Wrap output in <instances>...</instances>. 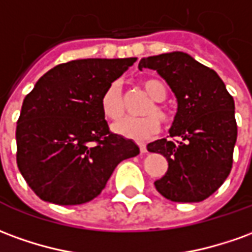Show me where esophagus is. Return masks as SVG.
Segmentation results:
<instances>
[{"instance_id":"esophagus-1","label":"esophagus","mask_w":252,"mask_h":252,"mask_svg":"<svg viewBox=\"0 0 252 252\" xmlns=\"http://www.w3.org/2000/svg\"><path fill=\"white\" fill-rule=\"evenodd\" d=\"M139 150H140V153H147V147H146V144L144 143H139Z\"/></svg>"}]
</instances>
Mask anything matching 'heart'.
Returning <instances> with one entry per match:
<instances>
[{
	"mask_svg": "<svg viewBox=\"0 0 252 252\" xmlns=\"http://www.w3.org/2000/svg\"><path fill=\"white\" fill-rule=\"evenodd\" d=\"M143 87L146 93L156 102H163L168 96L165 84L157 79L144 80ZM101 109L102 113L110 120H119L124 114V109H126L124 95H123V90H121L119 82H113L112 84H109L108 89L102 94ZM146 116L147 117H143V119L126 117L124 120L119 121L117 124H114V132L123 138L129 139V140L144 142V140L153 138L157 132L159 131V128H161L159 120L163 123L169 120L168 112L159 103L151 105L150 108L146 110Z\"/></svg>",
	"mask_w": 252,
	"mask_h": 252,
	"instance_id": "obj_1",
	"label": "heart"
}]
</instances>
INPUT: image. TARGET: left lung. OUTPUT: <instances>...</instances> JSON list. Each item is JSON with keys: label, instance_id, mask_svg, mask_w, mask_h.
Here are the masks:
<instances>
[{"label": "left lung", "instance_id": "1", "mask_svg": "<svg viewBox=\"0 0 252 252\" xmlns=\"http://www.w3.org/2000/svg\"><path fill=\"white\" fill-rule=\"evenodd\" d=\"M143 68L158 72L173 91L177 113L169 133L181 138L147 144L168 161L166 173L154 186L172 202H200L222 186L232 169L237 139L233 98L217 72L187 53L142 59L139 69Z\"/></svg>", "mask_w": 252, "mask_h": 252}]
</instances>
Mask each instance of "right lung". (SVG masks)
Here are the masks:
<instances>
[{"instance_id": "right-lung-1", "label": "right lung", "mask_w": 252, "mask_h": 252, "mask_svg": "<svg viewBox=\"0 0 252 252\" xmlns=\"http://www.w3.org/2000/svg\"><path fill=\"white\" fill-rule=\"evenodd\" d=\"M136 61L83 59L60 64L35 83L16 126L17 166L40 199L63 206L93 200L138 144L109 131L101 98Z\"/></svg>"}]
</instances>
